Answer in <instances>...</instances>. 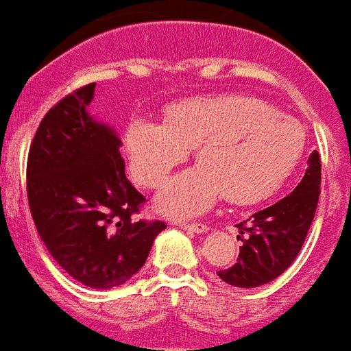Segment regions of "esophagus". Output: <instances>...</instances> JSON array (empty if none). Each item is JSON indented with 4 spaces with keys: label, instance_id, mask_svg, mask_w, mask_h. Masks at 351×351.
<instances>
[{
    "label": "esophagus",
    "instance_id": "obj_1",
    "mask_svg": "<svg viewBox=\"0 0 351 351\" xmlns=\"http://www.w3.org/2000/svg\"><path fill=\"white\" fill-rule=\"evenodd\" d=\"M178 228L184 229V231H190V233H205L206 226L205 223H186V221H180V223H176Z\"/></svg>",
    "mask_w": 351,
    "mask_h": 351
}]
</instances>
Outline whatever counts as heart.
I'll return each instance as SVG.
<instances>
[{"mask_svg":"<svg viewBox=\"0 0 351 351\" xmlns=\"http://www.w3.org/2000/svg\"><path fill=\"white\" fill-rule=\"evenodd\" d=\"M304 143L301 122L248 95L180 101L165 123L138 118L125 133L131 173L145 188H158L197 148V167L158 195V210L171 218L197 216L223 195L235 205L271 195L297 167Z\"/></svg>","mask_w":351,"mask_h":351,"instance_id":"heart-1","label":"heart"}]
</instances>
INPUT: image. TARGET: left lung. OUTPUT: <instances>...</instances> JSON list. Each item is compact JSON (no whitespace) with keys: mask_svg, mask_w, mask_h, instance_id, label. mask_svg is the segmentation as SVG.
I'll list each match as a JSON object with an SVG mask.
<instances>
[{"mask_svg":"<svg viewBox=\"0 0 351 351\" xmlns=\"http://www.w3.org/2000/svg\"><path fill=\"white\" fill-rule=\"evenodd\" d=\"M322 184V161L314 150L308 167L289 195L237 223L243 246L233 267L218 271L235 287H259L278 278L299 256L316 214Z\"/></svg>","mask_w":351,"mask_h":351,"instance_id":"8db88e82","label":"left lung"}]
</instances>
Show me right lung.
I'll list each match as a JSON object with an SVG mask.
<instances>
[{"instance_id":"obj_1","label":"right lung","mask_w":351,"mask_h":351,"mask_svg":"<svg viewBox=\"0 0 351 351\" xmlns=\"http://www.w3.org/2000/svg\"><path fill=\"white\" fill-rule=\"evenodd\" d=\"M95 82L45 114L27 156V203L37 233L69 276L122 286L145 265L163 221L137 220L145 197L125 176L120 138L86 107Z\"/></svg>"}]
</instances>
